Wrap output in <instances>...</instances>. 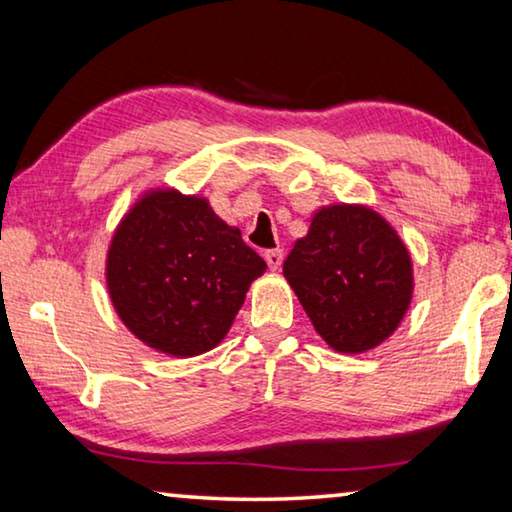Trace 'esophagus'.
<instances>
[{
	"mask_svg": "<svg viewBox=\"0 0 512 512\" xmlns=\"http://www.w3.org/2000/svg\"><path fill=\"white\" fill-rule=\"evenodd\" d=\"M282 250L280 248H275V250H266L264 253V259H266V264H269V269L271 271H278L280 269V264H282Z\"/></svg>",
	"mask_w": 512,
	"mask_h": 512,
	"instance_id": "1",
	"label": "esophagus"
}]
</instances>
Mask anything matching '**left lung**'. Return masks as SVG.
I'll use <instances>...</instances> for the list:
<instances>
[{
  "instance_id": "obj_1",
  "label": "left lung",
  "mask_w": 512,
  "mask_h": 512,
  "mask_svg": "<svg viewBox=\"0 0 512 512\" xmlns=\"http://www.w3.org/2000/svg\"><path fill=\"white\" fill-rule=\"evenodd\" d=\"M282 273L323 342L367 353L392 337L412 303V257L399 232L367 205L319 207Z\"/></svg>"
}]
</instances>
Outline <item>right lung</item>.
<instances>
[{
  "mask_svg": "<svg viewBox=\"0 0 512 512\" xmlns=\"http://www.w3.org/2000/svg\"><path fill=\"white\" fill-rule=\"evenodd\" d=\"M266 262L205 196L148 189L107 250V291L125 328L157 353L196 358L230 332Z\"/></svg>",
  "mask_w": 512,
  "mask_h": 512,
  "instance_id": "right-lung-1",
  "label": "right lung"
}]
</instances>
